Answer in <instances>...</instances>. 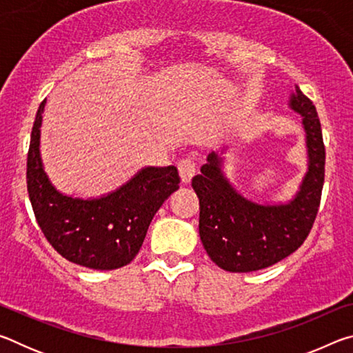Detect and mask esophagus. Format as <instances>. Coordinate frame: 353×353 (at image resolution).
<instances>
[{
  "label": "esophagus",
  "mask_w": 353,
  "mask_h": 353,
  "mask_svg": "<svg viewBox=\"0 0 353 353\" xmlns=\"http://www.w3.org/2000/svg\"><path fill=\"white\" fill-rule=\"evenodd\" d=\"M177 168H179V174H181V181L183 183H188L196 172V163L193 159L185 157L177 163Z\"/></svg>",
  "instance_id": "1"
}]
</instances>
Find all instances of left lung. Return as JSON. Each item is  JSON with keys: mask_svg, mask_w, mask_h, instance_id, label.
Returning a JSON list of instances; mask_svg holds the SVG:
<instances>
[{"mask_svg": "<svg viewBox=\"0 0 353 353\" xmlns=\"http://www.w3.org/2000/svg\"><path fill=\"white\" fill-rule=\"evenodd\" d=\"M290 107L302 115L307 134L308 171L288 204H259L232 187L212 152L191 185L199 198V235L213 263L229 272H252L276 265L302 246L321 204L325 148L318 112L301 88Z\"/></svg>", "mask_w": 353, "mask_h": 353, "instance_id": "1", "label": "left lung"}]
</instances>
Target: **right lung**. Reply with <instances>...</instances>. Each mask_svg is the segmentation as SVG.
I'll list each match as a JSON object with an SVG mask.
<instances>
[{
  "label": "right lung",
  "instance_id": "right-lung-1",
  "mask_svg": "<svg viewBox=\"0 0 353 353\" xmlns=\"http://www.w3.org/2000/svg\"><path fill=\"white\" fill-rule=\"evenodd\" d=\"M35 115L28 152V193L48 243L63 259L90 270L129 265L145 241L154 214L179 188L176 166H148L123 187L97 199L65 196L52 187L40 157L41 113Z\"/></svg>",
  "mask_w": 353,
  "mask_h": 353
}]
</instances>
